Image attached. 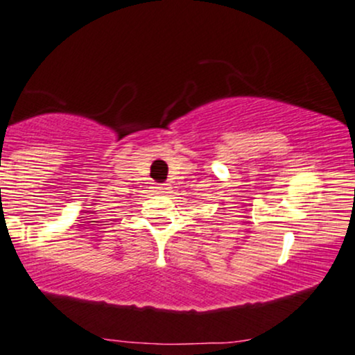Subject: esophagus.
Returning <instances> with one entry per match:
<instances>
[{"instance_id": "34e87169", "label": "esophagus", "mask_w": 355, "mask_h": 355, "mask_svg": "<svg viewBox=\"0 0 355 355\" xmlns=\"http://www.w3.org/2000/svg\"><path fill=\"white\" fill-rule=\"evenodd\" d=\"M155 190L160 191V193H164V191L168 190V187H166V185H157V187H155Z\"/></svg>"}]
</instances>
